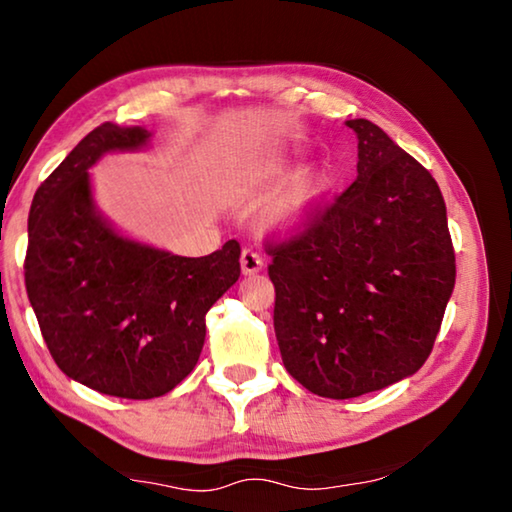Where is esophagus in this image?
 Here are the masks:
<instances>
[{
  "label": "esophagus",
  "instance_id": "obj_1",
  "mask_svg": "<svg viewBox=\"0 0 512 512\" xmlns=\"http://www.w3.org/2000/svg\"><path fill=\"white\" fill-rule=\"evenodd\" d=\"M262 268H264V259L257 253V250H253V248L241 250V271H244L246 275H253V273L262 271Z\"/></svg>",
  "mask_w": 512,
  "mask_h": 512
}]
</instances>
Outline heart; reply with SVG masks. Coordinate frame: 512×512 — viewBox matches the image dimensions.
<instances>
[{
  "mask_svg": "<svg viewBox=\"0 0 512 512\" xmlns=\"http://www.w3.org/2000/svg\"><path fill=\"white\" fill-rule=\"evenodd\" d=\"M280 173V169H275ZM329 189V180L320 169H305L298 176H293L289 187L284 194L277 198L271 214H268V223L277 230H296L305 225L311 214L318 210L323 198Z\"/></svg>",
  "mask_w": 512,
  "mask_h": 512,
  "instance_id": "b5f03b06",
  "label": "heart"
}]
</instances>
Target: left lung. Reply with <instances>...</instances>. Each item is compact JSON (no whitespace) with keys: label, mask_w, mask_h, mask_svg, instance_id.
I'll use <instances>...</instances> for the list:
<instances>
[{"label":"left lung","mask_w":512,"mask_h":512,"mask_svg":"<svg viewBox=\"0 0 512 512\" xmlns=\"http://www.w3.org/2000/svg\"><path fill=\"white\" fill-rule=\"evenodd\" d=\"M357 180L305 230L266 241L284 368L307 391L350 400L422 368L456 282L440 187L368 119Z\"/></svg>","instance_id":"left-lung-1"}]
</instances>
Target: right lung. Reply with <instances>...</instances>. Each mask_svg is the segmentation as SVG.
I'll return each instance as SVG.
<instances>
[{"mask_svg": "<svg viewBox=\"0 0 512 512\" xmlns=\"http://www.w3.org/2000/svg\"><path fill=\"white\" fill-rule=\"evenodd\" d=\"M142 126L101 124L38 187L24 282L42 339L69 379L112 397L151 400L194 370L205 314L239 280V241L180 257L112 230L88 169L103 153L149 144Z\"/></svg>", "mask_w": 512, "mask_h": 512, "instance_id": "right-lung-1", "label": "right lung"}]
</instances>
